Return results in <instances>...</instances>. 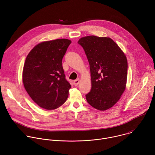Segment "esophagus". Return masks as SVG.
Returning a JSON list of instances; mask_svg holds the SVG:
<instances>
[{"label": "esophagus", "instance_id": "1", "mask_svg": "<svg viewBox=\"0 0 155 155\" xmlns=\"http://www.w3.org/2000/svg\"><path fill=\"white\" fill-rule=\"evenodd\" d=\"M79 83H80V79L79 78L74 81V84L75 86H77Z\"/></svg>", "mask_w": 155, "mask_h": 155}]
</instances>
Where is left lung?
I'll return each mask as SVG.
<instances>
[{
    "mask_svg": "<svg viewBox=\"0 0 155 155\" xmlns=\"http://www.w3.org/2000/svg\"><path fill=\"white\" fill-rule=\"evenodd\" d=\"M78 43L85 51L91 71L92 87L86 95V100L98 110L110 109L126 87L127 57L110 38L87 36L80 38Z\"/></svg>",
    "mask_w": 155,
    "mask_h": 155,
    "instance_id": "obj_1",
    "label": "left lung"
}]
</instances>
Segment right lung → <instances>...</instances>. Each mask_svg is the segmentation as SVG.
I'll use <instances>...</instances> for the list:
<instances>
[{
	"label": "right lung",
	"instance_id": "1",
	"mask_svg": "<svg viewBox=\"0 0 155 155\" xmlns=\"http://www.w3.org/2000/svg\"><path fill=\"white\" fill-rule=\"evenodd\" d=\"M71 43L67 39L42 42L26 58L22 73L24 87L44 109H57L68 97L71 85L65 78L62 60Z\"/></svg>",
	"mask_w": 155,
	"mask_h": 155
}]
</instances>
